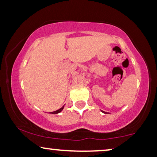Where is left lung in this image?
Masks as SVG:
<instances>
[{"mask_svg": "<svg viewBox=\"0 0 157 157\" xmlns=\"http://www.w3.org/2000/svg\"><path fill=\"white\" fill-rule=\"evenodd\" d=\"M101 112H102V113H105V114H107V113H106V112H104V111H102V110H101Z\"/></svg>", "mask_w": 157, "mask_h": 157, "instance_id": "1", "label": "left lung"}]
</instances>
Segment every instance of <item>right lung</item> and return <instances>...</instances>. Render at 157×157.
Masks as SVG:
<instances>
[{
    "mask_svg": "<svg viewBox=\"0 0 157 157\" xmlns=\"http://www.w3.org/2000/svg\"><path fill=\"white\" fill-rule=\"evenodd\" d=\"M63 108H64V105L63 106V107H61L60 109H58V110H56V111H54V112H52V113H52V114H58V113H60V112L62 111L63 109Z\"/></svg>",
    "mask_w": 157,
    "mask_h": 157,
    "instance_id": "obj_1",
    "label": "right lung"
}]
</instances>
